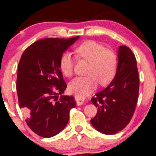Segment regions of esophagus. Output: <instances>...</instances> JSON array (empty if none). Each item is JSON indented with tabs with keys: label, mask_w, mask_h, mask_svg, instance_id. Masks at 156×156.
<instances>
[{
	"label": "esophagus",
	"mask_w": 156,
	"mask_h": 156,
	"mask_svg": "<svg viewBox=\"0 0 156 156\" xmlns=\"http://www.w3.org/2000/svg\"><path fill=\"white\" fill-rule=\"evenodd\" d=\"M74 98L78 105H82L84 103V99H83V98H81L78 95H76L74 96Z\"/></svg>",
	"instance_id": "esophagus-1"
}]
</instances>
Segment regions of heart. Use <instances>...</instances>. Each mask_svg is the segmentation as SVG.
Instances as JSON below:
<instances>
[{
    "mask_svg": "<svg viewBox=\"0 0 156 156\" xmlns=\"http://www.w3.org/2000/svg\"><path fill=\"white\" fill-rule=\"evenodd\" d=\"M76 54L80 59L89 62L86 70L87 76L73 79L69 84L70 92L80 96L91 94L100 85H106L115 77L118 69V59L116 53L107 49L96 41H88L76 49ZM75 59L72 54L65 51L61 55L59 67L65 76H72Z\"/></svg>",
    "mask_w": 156,
    "mask_h": 156,
    "instance_id": "heart-1",
    "label": "heart"
}]
</instances>
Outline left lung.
Segmentation results:
<instances>
[{
  "instance_id": "obj_1",
  "label": "left lung",
  "mask_w": 156,
  "mask_h": 156,
  "mask_svg": "<svg viewBox=\"0 0 156 156\" xmlns=\"http://www.w3.org/2000/svg\"><path fill=\"white\" fill-rule=\"evenodd\" d=\"M139 86L135 55L129 47L120 46L114 78L107 87L91 98L92 103L98 108L96 116L91 120L94 127L107 135L122 130L135 112Z\"/></svg>"
}]
</instances>
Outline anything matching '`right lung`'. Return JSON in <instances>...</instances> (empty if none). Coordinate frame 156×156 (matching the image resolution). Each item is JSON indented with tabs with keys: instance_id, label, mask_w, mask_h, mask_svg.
Here are the masks:
<instances>
[{
	"instance_id": "right-lung-1",
	"label": "right lung",
	"mask_w": 156,
	"mask_h": 156,
	"mask_svg": "<svg viewBox=\"0 0 156 156\" xmlns=\"http://www.w3.org/2000/svg\"><path fill=\"white\" fill-rule=\"evenodd\" d=\"M79 36L41 39L29 46L18 63V104L27 125L43 138L57 135L67 125L76 107L73 96H60L67 88L59 67L61 55Z\"/></svg>"
}]
</instances>
